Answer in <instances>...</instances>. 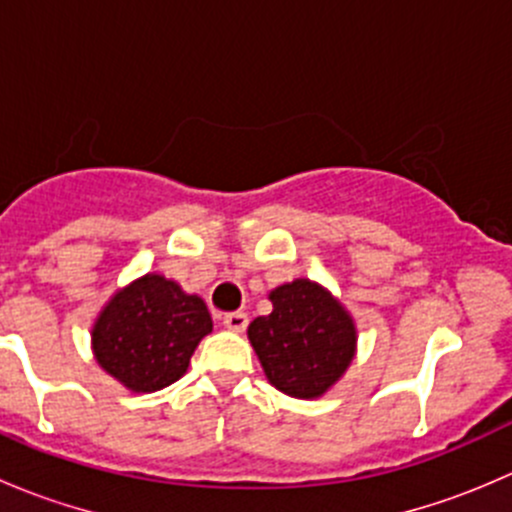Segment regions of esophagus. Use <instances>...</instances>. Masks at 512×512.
<instances>
[{"label":"esophagus","mask_w":512,"mask_h":512,"mask_svg":"<svg viewBox=\"0 0 512 512\" xmlns=\"http://www.w3.org/2000/svg\"><path fill=\"white\" fill-rule=\"evenodd\" d=\"M223 327L230 329V332H245L247 327V314L245 312H232L223 317Z\"/></svg>","instance_id":"1"}]
</instances>
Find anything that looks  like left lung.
Returning <instances> with one entry per match:
<instances>
[{
  "label": "left lung",
  "instance_id": "1",
  "mask_svg": "<svg viewBox=\"0 0 512 512\" xmlns=\"http://www.w3.org/2000/svg\"><path fill=\"white\" fill-rule=\"evenodd\" d=\"M270 302L272 312L247 327L267 381L292 399H319L354 361V317L327 287L307 277L272 289Z\"/></svg>",
  "mask_w": 512,
  "mask_h": 512
}]
</instances>
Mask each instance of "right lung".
<instances>
[{"mask_svg": "<svg viewBox=\"0 0 512 512\" xmlns=\"http://www.w3.org/2000/svg\"><path fill=\"white\" fill-rule=\"evenodd\" d=\"M213 319L198 294L175 280L148 272L116 289L98 312L91 349L108 376L133 394H153L188 371Z\"/></svg>", "mask_w": 512, "mask_h": 512, "instance_id": "right-lung-1", "label": "right lung"}]
</instances>
